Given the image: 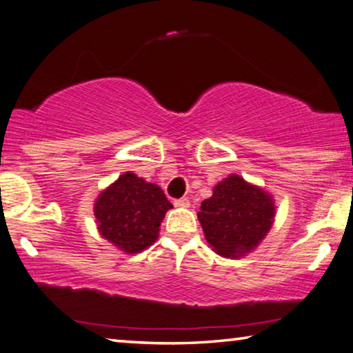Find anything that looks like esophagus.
<instances>
[{
    "label": "esophagus",
    "instance_id": "obj_1",
    "mask_svg": "<svg viewBox=\"0 0 353 353\" xmlns=\"http://www.w3.org/2000/svg\"><path fill=\"white\" fill-rule=\"evenodd\" d=\"M174 205H176V207H188V205H190V201H188V198L176 199V201H174Z\"/></svg>",
    "mask_w": 353,
    "mask_h": 353
}]
</instances>
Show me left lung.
Listing matches in <instances>:
<instances>
[{"label":"left lung","instance_id":"1","mask_svg":"<svg viewBox=\"0 0 353 353\" xmlns=\"http://www.w3.org/2000/svg\"><path fill=\"white\" fill-rule=\"evenodd\" d=\"M274 212V201L266 191L232 174L202 202L198 218L208 244L219 255L238 259L270 232Z\"/></svg>","mask_w":353,"mask_h":353}]
</instances>
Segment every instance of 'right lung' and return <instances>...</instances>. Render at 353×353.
Instances as JSON below:
<instances>
[{
    "instance_id": "add662e5",
    "label": "right lung",
    "mask_w": 353,
    "mask_h": 353,
    "mask_svg": "<svg viewBox=\"0 0 353 353\" xmlns=\"http://www.w3.org/2000/svg\"><path fill=\"white\" fill-rule=\"evenodd\" d=\"M171 207L162 188L126 172L99 194L94 216L107 241L137 254L157 240L160 223Z\"/></svg>"
}]
</instances>
